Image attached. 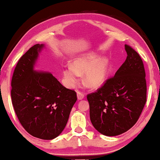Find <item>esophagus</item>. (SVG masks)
Segmentation results:
<instances>
[{
    "instance_id": "esophagus-1",
    "label": "esophagus",
    "mask_w": 160,
    "mask_h": 160,
    "mask_svg": "<svg viewBox=\"0 0 160 160\" xmlns=\"http://www.w3.org/2000/svg\"><path fill=\"white\" fill-rule=\"evenodd\" d=\"M77 98H78V100L83 99V98H84V94L82 93V92L78 91L77 92Z\"/></svg>"
}]
</instances>
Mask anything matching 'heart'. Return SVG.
Listing matches in <instances>:
<instances>
[{"label":"heart","mask_w":160,"mask_h":160,"mask_svg":"<svg viewBox=\"0 0 160 160\" xmlns=\"http://www.w3.org/2000/svg\"><path fill=\"white\" fill-rule=\"evenodd\" d=\"M109 62L107 58H100L94 52L85 53L76 57L72 65L68 64L63 69V75L67 86L77 84L79 76L84 74V83L91 88L101 86L107 79Z\"/></svg>","instance_id":"heart-1"}]
</instances>
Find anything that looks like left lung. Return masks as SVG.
<instances>
[{
  "label": "left lung",
  "mask_w": 160,
  "mask_h": 160,
  "mask_svg": "<svg viewBox=\"0 0 160 160\" xmlns=\"http://www.w3.org/2000/svg\"><path fill=\"white\" fill-rule=\"evenodd\" d=\"M125 50L127 59L114 77L87 96L92 124L108 136L129 130L138 121L146 102L143 62L131 46L125 45Z\"/></svg>",
  "instance_id": "left-lung-1"
}]
</instances>
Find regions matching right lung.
Wrapping results in <instances>:
<instances>
[{
	"instance_id": "obj_1",
	"label": "right lung",
	"mask_w": 160,
	"mask_h": 160,
	"mask_svg": "<svg viewBox=\"0 0 160 160\" xmlns=\"http://www.w3.org/2000/svg\"><path fill=\"white\" fill-rule=\"evenodd\" d=\"M43 44H36L19 59L11 82V98L17 117L31 135L52 140L64 130L77 93L48 72L34 66Z\"/></svg>"
}]
</instances>
